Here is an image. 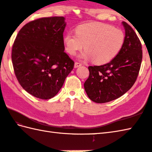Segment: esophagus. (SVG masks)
<instances>
[{
  "instance_id": "esophagus-1",
  "label": "esophagus",
  "mask_w": 152,
  "mask_h": 152,
  "mask_svg": "<svg viewBox=\"0 0 152 152\" xmlns=\"http://www.w3.org/2000/svg\"><path fill=\"white\" fill-rule=\"evenodd\" d=\"M82 65V64L81 63H78V62H76L75 63H74V68H78V67L81 66Z\"/></svg>"
}]
</instances>
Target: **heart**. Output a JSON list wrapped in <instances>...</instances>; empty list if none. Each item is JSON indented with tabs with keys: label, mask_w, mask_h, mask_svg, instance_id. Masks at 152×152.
Segmentation results:
<instances>
[{
	"label": "heart",
	"mask_w": 152,
	"mask_h": 152,
	"mask_svg": "<svg viewBox=\"0 0 152 152\" xmlns=\"http://www.w3.org/2000/svg\"><path fill=\"white\" fill-rule=\"evenodd\" d=\"M75 34H64L65 50L70 56L81 50L86 51L80 59H93V63L104 64L110 62L120 52L125 42L122 30L101 23H89L75 28Z\"/></svg>",
	"instance_id": "obj_1"
}]
</instances>
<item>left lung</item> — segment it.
<instances>
[{
    "label": "left lung",
    "mask_w": 152,
    "mask_h": 152,
    "mask_svg": "<svg viewBox=\"0 0 152 152\" xmlns=\"http://www.w3.org/2000/svg\"><path fill=\"white\" fill-rule=\"evenodd\" d=\"M125 32L120 52L110 62L90 66L89 78L84 83L88 97L96 103H104L120 97L133 86L142 59V45L132 27L122 22Z\"/></svg>",
    "instance_id": "1"
}]
</instances>
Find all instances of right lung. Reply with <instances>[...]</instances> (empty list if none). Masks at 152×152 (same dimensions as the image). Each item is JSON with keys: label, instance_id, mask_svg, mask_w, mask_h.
Returning a JSON list of instances; mask_svg holds the SVG:
<instances>
[{"label": "right lung", "instance_id": "obj_1", "mask_svg": "<svg viewBox=\"0 0 152 152\" xmlns=\"http://www.w3.org/2000/svg\"><path fill=\"white\" fill-rule=\"evenodd\" d=\"M64 17L43 18L28 23L16 37L12 60L15 74L25 91L50 99L62 88L74 62L64 52Z\"/></svg>", "mask_w": 152, "mask_h": 152}]
</instances>
